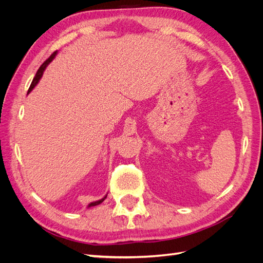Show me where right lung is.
Here are the masks:
<instances>
[{
  "label": "right lung",
  "mask_w": 263,
  "mask_h": 263,
  "mask_svg": "<svg viewBox=\"0 0 263 263\" xmlns=\"http://www.w3.org/2000/svg\"><path fill=\"white\" fill-rule=\"evenodd\" d=\"M55 54H57V51H54V52L50 55V57H49L48 59H47L41 67H39V69H38V71H37V73H36L35 78L33 79V82H31V84H30V86H29V89H28V92H27V93H30V91L34 89V87L36 86V84L39 82V80H41V78L43 77V73H44V71H45L46 67L48 66L49 63L52 61V59L55 57ZM106 196H107V195H105L104 197L101 198V200H99V201H97V202H92V203H90V204H89V208H92V206H95V205H99V204H101L103 201L105 200Z\"/></svg>",
  "instance_id": "add662e5"
}]
</instances>
